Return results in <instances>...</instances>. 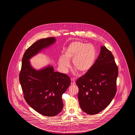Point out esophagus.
Returning a JSON list of instances; mask_svg holds the SVG:
<instances>
[{
  "label": "esophagus",
  "mask_w": 135,
  "mask_h": 135,
  "mask_svg": "<svg viewBox=\"0 0 135 135\" xmlns=\"http://www.w3.org/2000/svg\"><path fill=\"white\" fill-rule=\"evenodd\" d=\"M71 83L73 85L75 84V78H71Z\"/></svg>",
  "instance_id": "34e87169"
}]
</instances>
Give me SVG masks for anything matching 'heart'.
I'll return each mask as SVG.
<instances>
[{
	"label": "heart",
	"instance_id": "1",
	"mask_svg": "<svg viewBox=\"0 0 135 135\" xmlns=\"http://www.w3.org/2000/svg\"><path fill=\"white\" fill-rule=\"evenodd\" d=\"M97 58L95 47L91 44L77 41L71 43L64 50V56H60L58 64L63 72H66L72 61L73 67L80 74L90 70Z\"/></svg>",
	"mask_w": 135,
	"mask_h": 135
}]
</instances>
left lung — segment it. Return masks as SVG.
Here are the masks:
<instances>
[{
	"label": "left lung",
	"mask_w": 135,
	"mask_h": 135,
	"mask_svg": "<svg viewBox=\"0 0 135 135\" xmlns=\"http://www.w3.org/2000/svg\"><path fill=\"white\" fill-rule=\"evenodd\" d=\"M101 52L89 71L76 81L80 107L89 115L97 114L108 106L116 93L118 68L110 51Z\"/></svg>",
	"instance_id": "1"
}]
</instances>
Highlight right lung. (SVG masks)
Here are the masks:
<instances>
[{
    "label": "right lung",
    "instance_id": "right-lung-1",
    "mask_svg": "<svg viewBox=\"0 0 135 135\" xmlns=\"http://www.w3.org/2000/svg\"><path fill=\"white\" fill-rule=\"evenodd\" d=\"M56 41L55 37L42 38L25 51L22 59L19 80L26 102L40 114L52 117L63 108L62 95L71 84L66 74L55 72L50 65L36 70L30 59Z\"/></svg>",
    "mask_w": 135,
    "mask_h": 135
}]
</instances>
